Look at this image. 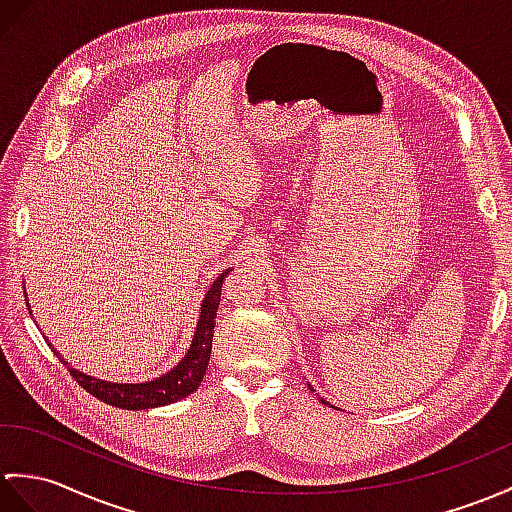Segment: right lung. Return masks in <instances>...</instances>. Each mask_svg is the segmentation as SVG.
<instances>
[{
    "label": "right lung",
    "instance_id": "add662e5",
    "mask_svg": "<svg viewBox=\"0 0 512 512\" xmlns=\"http://www.w3.org/2000/svg\"><path fill=\"white\" fill-rule=\"evenodd\" d=\"M229 272H231V268L224 270L222 275L213 281V285L205 296V301H202L196 334H194L192 347H189L185 358L178 362V366L172 368L168 375L154 379V382L109 384V382H102V379L89 377L85 373L76 371V368L67 366V362L61 360V355L58 353H56V358L67 366L69 375L76 379L78 386L85 388L95 399L109 403V406H115V408H124V410L159 408V406H165V403H172V401L192 395V392L200 386L202 377H205V371L209 366L211 340H213V331H216V312L220 305L222 283ZM26 305H28V299H26ZM28 312H30V305H28Z\"/></svg>",
    "mask_w": 512,
    "mask_h": 512
}]
</instances>
